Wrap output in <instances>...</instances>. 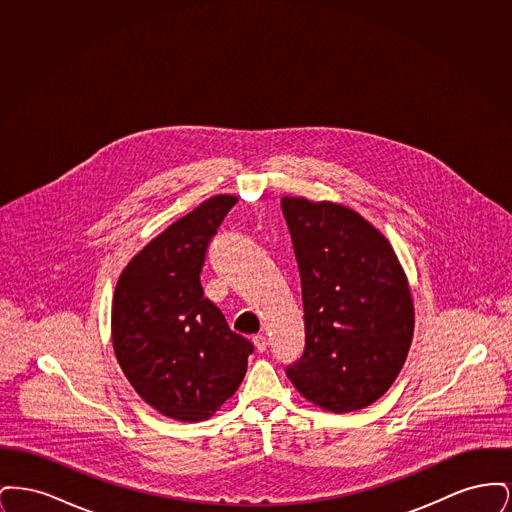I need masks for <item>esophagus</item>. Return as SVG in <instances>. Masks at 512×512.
<instances>
[{
    "instance_id": "esophagus-1",
    "label": "esophagus",
    "mask_w": 512,
    "mask_h": 512,
    "mask_svg": "<svg viewBox=\"0 0 512 512\" xmlns=\"http://www.w3.org/2000/svg\"><path fill=\"white\" fill-rule=\"evenodd\" d=\"M253 345H255V349L257 351H265L268 347V340L267 336H263V334H257V336H253Z\"/></svg>"
}]
</instances>
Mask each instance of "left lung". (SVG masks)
<instances>
[{
    "mask_svg": "<svg viewBox=\"0 0 512 512\" xmlns=\"http://www.w3.org/2000/svg\"><path fill=\"white\" fill-rule=\"evenodd\" d=\"M280 205L305 311L303 355L286 374L324 411L365 409L390 390L413 341L407 276L384 234L353 209L305 197Z\"/></svg>",
    "mask_w": 512,
    "mask_h": 512,
    "instance_id": "8db88e82",
    "label": "left lung"
}]
</instances>
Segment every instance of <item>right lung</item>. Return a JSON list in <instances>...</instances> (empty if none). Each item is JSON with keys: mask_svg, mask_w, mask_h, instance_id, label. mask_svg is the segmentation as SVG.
<instances>
[{"mask_svg": "<svg viewBox=\"0 0 512 512\" xmlns=\"http://www.w3.org/2000/svg\"><path fill=\"white\" fill-rule=\"evenodd\" d=\"M236 203L215 195L172 222L134 255L113 295L111 336L124 376L147 405L180 422L217 413L253 353L199 280L207 247Z\"/></svg>", "mask_w": 512, "mask_h": 512, "instance_id": "1", "label": "right lung"}]
</instances>
